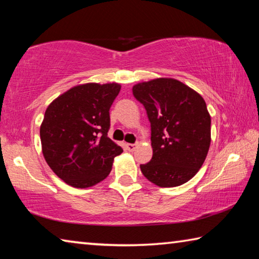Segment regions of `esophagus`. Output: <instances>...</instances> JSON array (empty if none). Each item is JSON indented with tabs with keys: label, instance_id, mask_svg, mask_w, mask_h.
Returning a JSON list of instances; mask_svg holds the SVG:
<instances>
[{
	"label": "esophagus",
	"instance_id": "obj_1",
	"mask_svg": "<svg viewBox=\"0 0 259 259\" xmlns=\"http://www.w3.org/2000/svg\"><path fill=\"white\" fill-rule=\"evenodd\" d=\"M125 147H126V149L128 150V151H134L135 148H137V146L133 145V143H126Z\"/></svg>",
	"mask_w": 259,
	"mask_h": 259
}]
</instances>
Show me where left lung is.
<instances>
[{"label":"left lung","mask_w":259,"mask_h":259,"mask_svg":"<svg viewBox=\"0 0 259 259\" xmlns=\"http://www.w3.org/2000/svg\"><path fill=\"white\" fill-rule=\"evenodd\" d=\"M151 127L152 158L140 168L159 187H177L196 175L211 142L205 101L179 80L158 78L133 86Z\"/></svg>","instance_id":"obj_1"}]
</instances>
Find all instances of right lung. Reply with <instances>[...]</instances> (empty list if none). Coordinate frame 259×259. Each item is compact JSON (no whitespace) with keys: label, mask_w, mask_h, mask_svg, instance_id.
Listing matches in <instances>:
<instances>
[{"label":"right lung","mask_w":259,"mask_h":259,"mask_svg":"<svg viewBox=\"0 0 259 259\" xmlns=\"http://www.w3.org/2000/svg\"><path fill=\"white\" fill-rule=\"evenodd\" d=\"M120 84L84 83L71 88L47 108L40 127L42 152L67 185L92 187L111 171L121 148L108 138L110 113Z\"/></svg>","instance_id":"obj_1"}]
</instances>
